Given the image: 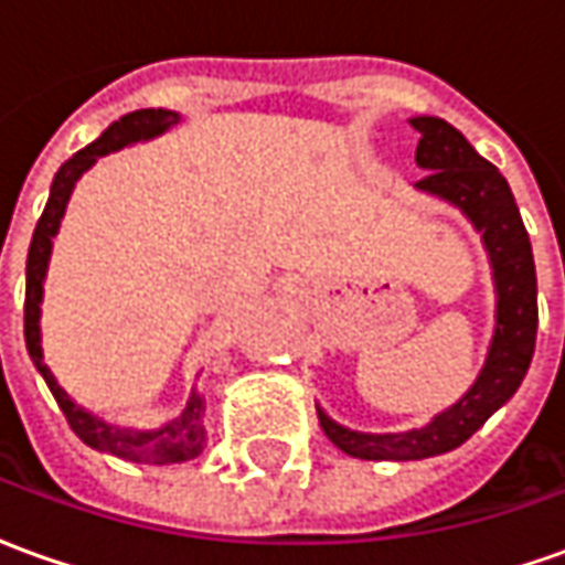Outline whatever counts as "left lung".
Listing matches in <instances>:
<instances>
[{"instance_id": "obj_1", "label": "left lung", "mask_w": 565, "mask_h": 565, "mask_svg": "<svg viewBox=\"0 0 565 565\" xmlns=\"http://www.w3.org/2000/svg\"><path fill=\"white\" fill-rule=\"evenodd\" d=\"M412 127L420 132L415 160L424 172H429L415 186L426 196L460 209L475 233L481 235L493 269L497 323L484 366L472 387L445 412H438L429 424L405 433H360L332 420L318 405L327 438L356 460H426L460 448L466 438L484 426L487 417L514 396L535 351L539 299L533 247L509 181L448 120L420 115L412 117Z\"/></svg>"}]
</instances>
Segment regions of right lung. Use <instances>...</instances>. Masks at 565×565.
Instances as JSON below:
<instances>
[{
    "mask_svg": "<svg viewBox=\"0 0 565 565\" xmlns=\"http://www.w3.org/2000/svg\"><path fill=\"white\" fill-rule=\"evenodd\" d=\"M174 124H181L178 111H166V108H141L132 115H124L115 120L111 127L105 129L103 136L90 141L87 148L78 150L72 160L60 166V172L54 174L51 184V196L44 205L42 217L35 223L32 233L30 254H26V302H23V335H26V351L30 360L39 369V375L44 384L54 393L56 405L63 408L68 426L75 429V436L90 445V448L103 450V454H115L120 460L129 462H148V466H169V462H186L202 454L209 433H205V396L199 393L193 384V391L186 396V405L181 408V415H174L172 420H166L157 429H136V426H117L103 420L99 415L87 412L84 405H78L68 396L60 381L54 379V372L44 363L42 351V296H44V275H47V263H51V250H54V235L60 233V221L66 214L72 190L78 184V178L87 169L96 166L99 157L115 153L120 148H129L136 141H150L162 136L166 129H172ZM199 379V375H196Z\"/></svg>",
    "mask_w": 565,
    "mask_h": 565,
    "instance_id": "right-lung-1",
    "label": "right lung"
}]
</instances>
